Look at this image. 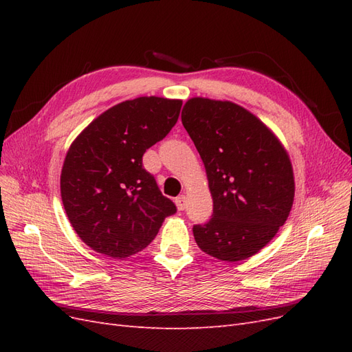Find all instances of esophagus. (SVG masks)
<instances>
[{"mask_svg":"<svg viewBox=\"0 0 352 352\" xmlns=\"http://www.w3.org/2000/svg\"><path fill=\"white\" fill-rule=\"evenodd\" d=\"M176 206H177V210L179 211H184L188 206V198L185 195H180L176 198Z\"/></svg>","mask_w":352,"mask_h":352,"instance_id":"obj_1","label":"esophagus"}]
</instances>
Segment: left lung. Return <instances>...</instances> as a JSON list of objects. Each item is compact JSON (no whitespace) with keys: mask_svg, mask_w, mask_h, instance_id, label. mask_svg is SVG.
I'll return each mask as SVG.
<instances>
[{"mask_svg":"<svg viewBox=\"0 0 352 352\" xmlns=\"http://www.w3.org/2000/svg\"><path fill=\"white\" fill-rule=\"evenodd\" d=\"M182 123L206 166L212 216L194 225L198 247L223 261H241L265 247L294 202L292 166L257 117L229 101L189 100Z\"/></svg>","mask_w":352,"mask_h":352,"instance_id":"obj_1","label":"left lung"}]
</instances>
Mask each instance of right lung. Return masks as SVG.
<instances>
[{
	"mask_svg": "<svg viewBox=\"0 0 352 352\" xmlns=\"http://www.w3.org/2000/svg\"><path fill=\"white\" fill-rule=\"evenodd\" d=\"M182 101L141 97L97 117L69 148L60 188L66 214L94 251L124 258L144 250L175 202L164 197L142 155L164 140Z\"/></svg>",
	"mask_w": 352,
	"mask_h": 352,
	"instance_id": "right-lung-1",
	"label": "right lung"
}]
</instances>
